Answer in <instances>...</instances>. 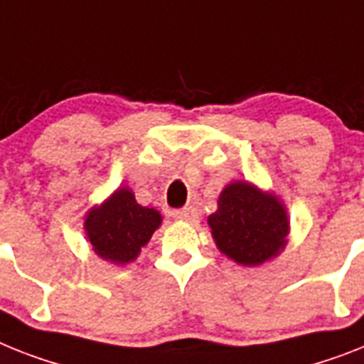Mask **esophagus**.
Wrapping results in <instances>:
<instances>
[{"instance_id":"esophagus-1","label":"esophagus","mask_w":364,"mask_h":364,"mask_svg":"<svg viewBox=\"0 0 364 364\" xmlns=\"http://www.w3.org/2000/svg\"><path fill=\"white\" fill-rule=\"evenodd\" d=\"M171 215L175 219H180V221H188V223H191V221L197 219V210H195L193 206H186V208L182 210H175Z\"/></svg>"}]
</instances>
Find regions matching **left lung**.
<instances>
[{"instance_id": "obj_1", "label": "left lung", "mask_w": 364, "mask_h": 364, "mask_svg": "<svg viewBox=\"0 0 364 364\" xmlns=\"http://www.w3.org/2000/svg\"><path fill=\"white\" fill-rule=\"evenodd\" d=\"M208 225L219 251L243 266L275 257L288 232L283 204L247 182H234L221 191Z\"/></svg>"}]
</instances>
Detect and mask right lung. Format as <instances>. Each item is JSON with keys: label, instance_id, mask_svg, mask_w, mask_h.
Here are the masks:
<instances>
[{"label": "right lung", "instance_id": "1", "mask_svg": "<svg viewBox=\"0 0 364 364\" xmlns=\"http://www.w3.org/2000/svg\"><path fill=\"white\" fill-rule=\"evenodd\" d=\"M160 223V212L137 204L130 189L122 188L89 212L85 230L98 257L126 264L137 257Z\"/></svg>", "mask_w": 364, "mask_h": 364}]
</instances>
